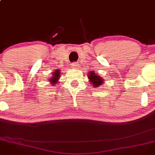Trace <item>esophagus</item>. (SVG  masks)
I'll return each mask as SVG.
<instances>
[{
	"instance_id": "obj_1",
	"label": "esophagus",
	"mask_w": 155,
	"mask_h": 155,
	"mask_svg": "<svg viewBox=\"0 0 155 155\" xmlns=\"http://www.w3.org/2000/svg\"><path fill=\"white\" fill-rule=\"evenodd\" d=\"M71 67H72L73 68H74V69H77V68H79V64H78L77 62H73L72 63V64H71Z\"/></svg>"
}]
</instances>
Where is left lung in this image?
Here are the masks:
<instances>
[{
  "label": "left lung",
  "instance_id": "left-lung-1",
  "mask_svg": "<svg viewBox=\"0 0 155 155\" xmlns=\"http://www.w3.org/2000/svg\"><path fill=\"white\" fill-rule=\"evenodd\" d=\"M88 79L89 82H91V84H92L94 87H99V85H102V83L104 82L103 79H102V77H100L97 74H96L94 71H91L89 73Z\"/></svg>",
  "mask_w": 155,
  "mask_h": 155
}]
</instances>
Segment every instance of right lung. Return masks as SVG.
Wrapping results in <instances>:
<instances>
[{
  "instance_id": "add662e5",
  "label": "right lung",
  "mask_w": 155,
  "mask_h": 155,
  "mask_svg": "<svg viewBox=\"0 0 155 155\" xmlns=\"http://www.w3.org/2000/svg\"><path fill=\"white\" fill-rule=\"evenodd\" d=\"M60 75H61V71H60L59 69H57L56 70V71H53L52 77H50V79H49V81L51 83V84L55 85L58 82V79L60 78Z\"/></svg>"
}]
</instances>
